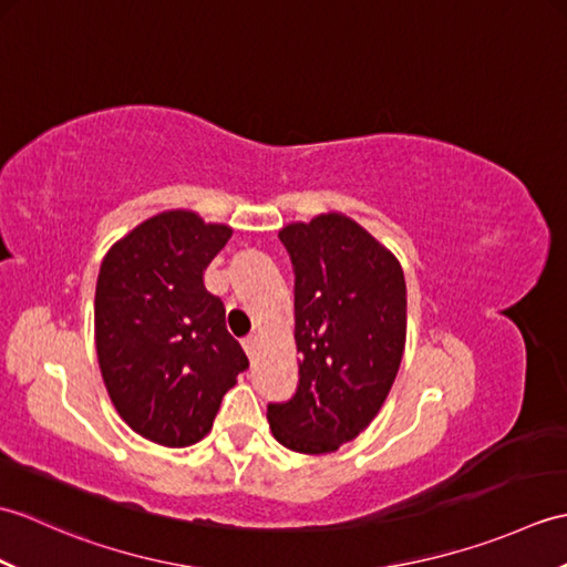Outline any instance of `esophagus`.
Instances as JSON below:
<instances>
[{
    "label": "esophagus",
    "instance_id": "1",
    "mask_svg": "<svg viewBox=\"0 0 567 567\" xmlns=\"http://www.w3.org/2000/svg\"><path fill=\"white\" fill-rule=\"evenodd\" d=\"M244 348H246V353H248L250 358L256 355V348H258V336H256V333L246 336V339H244Z\"/></svg>",
    "mask_w": 567,
    "mask_h": 567
}]
</instances>
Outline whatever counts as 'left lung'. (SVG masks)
<instances>
[{
	"label": "left lung",
	"instance_id": "obj_1",
	"mask_svg": "<svg viewBox=\"0 0 567 567\" xmlns=\"http://www.w3.org/2000/svg\"><path fill=\"white\" fill-rule=\"evenodd\" d=\"M295 270L297 392L268 404L272 436L297 453L353 441L388 400L406 339L402 265L363 226L321 214L280 231Z\"/></svg>",
	"mask_w": 567,
	"mask_h": 567
}]
</instances>
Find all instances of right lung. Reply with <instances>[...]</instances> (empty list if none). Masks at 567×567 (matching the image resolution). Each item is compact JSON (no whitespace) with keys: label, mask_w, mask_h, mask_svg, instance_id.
<instances>
[{"label":"right lung","mask_w":567,"mask_h":567,"mask_svg":"<svg viewBox=\"0 0 567 567\" xmlns=\"http://www.w3.org/2000/svg\"><path fill=\"white\" fill-rule=\"evenodd\" d=\"M231 228L163 212L116 240L94 295V341L118 416L143 439L183 449L209 433L221 396L248 368L204 270Z\"/></svg>","instance_id":"1"}]
</instances>
